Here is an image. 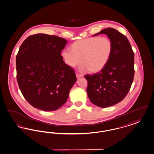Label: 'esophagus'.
I'll use <instances>...</instances> for the list:
<instances>
[{
    "mask_svg": "<svg viewBox=\"0 0 154 154\" xmlns=\"http://www.w3.org/2000/svg\"><path fill=\"white\" fill-rule=\"evenodd\" d=\"M76 77H77V79H79V78H80V77H82V75L79 74V73H76Z\"/></svg>",
    "mask_w": 154,
    "mask_h": 154,
    "instance_id": "34e87169",
    "label": "esophagus"
}]
</instances>
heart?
<instances>
[{
    "mask_svg": "<svg viewBox=\"0 0 154 154\" xmlns=\"http://www.w3.org/2000/svg\"><path fill=\"white\" fill-rule=\"evenodd\" d=\"M112 51V44L107 37H91L75 41L71 50H63L62 56L66 64L71 68L79 65L81 71L89 70L97 72L104 67Z\"/></svg>",
    "mask_w": 154,
    "mask_h": 154,
    "instance_id": "heart-1",
    "label": "heart"
}]
</instances>
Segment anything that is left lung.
Wrapping results in <instances>:
<instances>
[{
  "label": "left lung",
  "mask_w": 154,
  "mask_h": 154,
  "mask_svg": "<svg viewBox=\"0 0 154 154\" xmlns=\"http://www.w3.org/2000/svg\"><path fill=\"white\" fill-rule=\"evenodd\" d=\"M106 34L112 44L110 58L101 70L84 76L91 103L106 108L116 104L127 96L134 77V53L128 39L113 28H106L93 36Z\"/></svg>",
  "instance_id": "obj_1"
}]
</instances>
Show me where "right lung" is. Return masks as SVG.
I'll return each mask as SVG.
<instances>
[{"label": "right lung", "mask_w": 154, "mask_h": 154, "mask_svg": "<svg viewBox=\"0 0 154 154\" xmlns=\"http://www.w3.org/2000/svg\"><path fill=\"white\" fill-rule=\"evenodd\" d=\"M68 41L61 37L37 34L27 38L16 58L19 89L33 107L55 111L68 99L76 82L74 70L61 55Z\"/></svg>", "instance_id": "add662e5"}]
</instances>
